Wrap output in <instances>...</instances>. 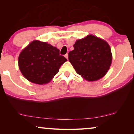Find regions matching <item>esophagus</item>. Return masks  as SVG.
Listing matches in <instances>:
<instances>
[{
  "label": "esophagus",
  "instance_id": "34e87169",
  "mask_svg": "<svg viewBox=\"0 0 134 134\" xmlns=\"http://www.w3.org/2000/svg\"><path fill=\"white\" fill-rule=\"evenodd\" d=\"M65 57H66V58H67V59H68V54H66V55H65Z\"/></svg>",
  "mask_w": 134,
  "mask_h": 134
}]
</instances>
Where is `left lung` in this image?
I'll use <instances>...</instances> for the list:
<instances>
[{
	"label": "left lung",
	"instance_id": "obj_1",
	"mask_svg": "<svg viewBox=\"0 0 134 134\" xmlns=\"http://www.w3.org/2000/svg\"><path fill=\"white\" fill-rule=\"evenodd\" d=\"M69 61L77 74L88 81H96L105 76L112 60L111 49L105 40L92 35L77 40Z\"/></svg>",
	"mask_w": 134,
	"mask_h": 134
}]
</instances>
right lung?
<instances>
[{"mask_svg": "<svg viewBox=\"0 0 134 134\" xmlns=\"http://www.w3.org/2000/svg\"><path fill=\"white\" fill-rule=\"evenodd\" d=\"M66 61L57 47L38 40L24 49L18 58L19 69L24 77L39 85L49 83Z\"/></svg>", "mask_w": 134, "mask_h": 134, "instance_id": "obj_1", "label": "right lung"}]
</instances>
